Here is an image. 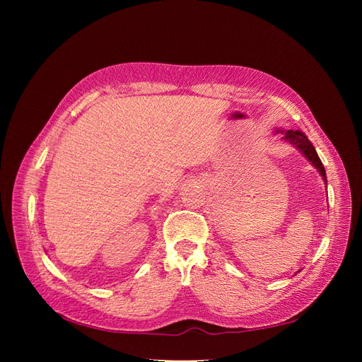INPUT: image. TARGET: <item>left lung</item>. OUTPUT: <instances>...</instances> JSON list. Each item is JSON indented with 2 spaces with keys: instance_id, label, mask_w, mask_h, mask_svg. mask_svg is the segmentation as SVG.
Returning <instances> with one entry per match:
<instances>
[{
  "instance_id": "obj_1",
  "label": "left lung",
  "mask_w": 362,
  "mask_h": 362,
  "mask_svg": "<svg viewBox=\"0 0 362 362\" xmlns=\"http://www.w3.org/2000/svg\"><path fill=\"white\" fill-rule=\"evenodd\" d=\"M284 139L291 141L296 148L300 149L303 152V156L314 164L317 170L320 172L323 180L326 181V172H325V168L322 164V160L319 158V156H317V152H315L311 141L308 140V137H306L299 129H288V131H286V136H284Z\"/></svg>"
}]
</instances>
